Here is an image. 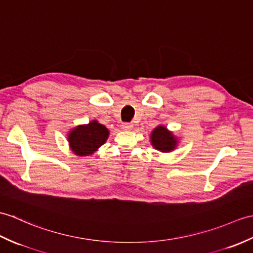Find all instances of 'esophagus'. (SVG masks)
<instances>
[{"mask_svg":"<svg viewBox=\"0 0 253 253\" xmlns=\"http://www.w3.org/2000/svg\"><path fill=\"white\" fill-rule=\"evenodd\" d=\"M133 127V125L131 124V123H124V124L122 125V128L125 129V130H131Z\"/></svg>","mask_w":253,"mask_h":253,"instance_id":"obj_1","label":"esophagus"}]
</instances>
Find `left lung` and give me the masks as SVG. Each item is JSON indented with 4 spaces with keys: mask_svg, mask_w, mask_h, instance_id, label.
<instances>
[{
    "mask_svg": "<svg viewBox=\"0 0 253 253\" xmlns=\"http://www.w3.org/2000/svg\"><path fill=\"white\" fill-rule=\"evenodd\" d=\"M151 143L158 151L168 153L178 145V139L165 126H157L151 133Z\"/></svg>",
    "mask_w": 253,
    "mask_h": 253,
    "instance_id": "1",
    "label": "left lung"
}]
</instances>
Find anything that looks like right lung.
<instances>
[{
  "instance_id": "1",
  "label": "right lung",
  "mask_w": 253,
  "mask_h": 253,
  "mask_svg": "<svg viewBox=\"0 0 253 253\" xmlns=\"http://www.w3.org/2000/svg\"><path fill=\"white\" fill-rule=\"evenodd\" d=\"M108 128L97 121H91L87 125H79L68 134L70 148L78 156L93 154L109 137Z\"/></svg>"
}]
</instances>
